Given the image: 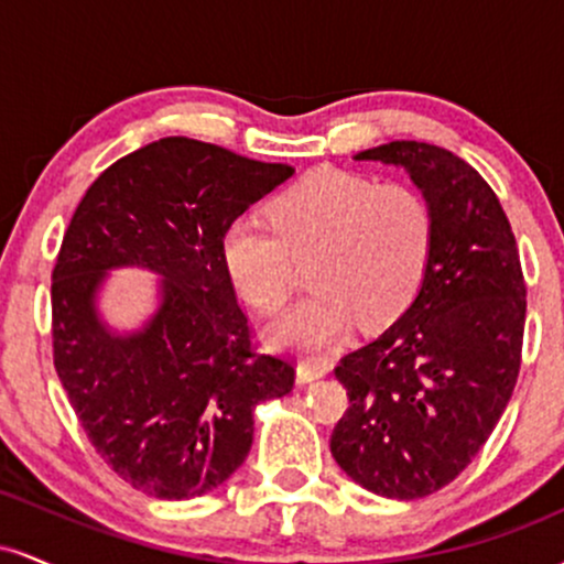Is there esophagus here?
<instances>
[{"mask_svg": "<svg viewBox=\"0 0 564 564\" xmlns=\"http://www.w3.org/2000/svg\"><path fill=\"white\" fill-rule=\"evenodd\" d=\"M328 373H332L328 360H302L296 366V384H313V381L328 377Z\"/></svg>", "mask_w": 564, "mask_h": 564, "instance_id": "34e87169", "label": "esophagus"}]
</instances>
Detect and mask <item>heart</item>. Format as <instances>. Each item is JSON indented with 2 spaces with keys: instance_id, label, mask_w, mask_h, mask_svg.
<instances>
[{
  "instance_id": "obj_1",
  "label": "heart",
  "mask_w": 564,
  "mask_h": 564,
  "mask_svg": "<svg viewBox=\"0 0 564 564\" xmlns=\"http://www.w3.org/2000/svg\"><path fill=\"white\" fill-rule=\"evenodd\" d=\"M275 223L232 219L225 268L262 313L286 304L296 260H310L315 291L268 326V341L294 355H321L368 326L392 321L411 302L432 254V209L416 187L368 174L318 170L275 200Z\"/></svg>"
}]
</instances>
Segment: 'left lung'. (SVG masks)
I'll list each match as a JSON object with an SVG mask.
<instances>
[{"label": "left lung", "mask_w": 564, "mask_h": 564, "mask_svg": "<svg viewBox=\"0 0 564 564\" xmlns=\"http://www.w3.org/2000/svg\"><path fill=\"white\" fill-rule=\"evenodd\" d=\"M355 161L398 166L432 209L416 296L336 366L349 408L332 456L360 488L411 501L456 480L507 411L520 373L525 281L496 193L445 148L394 140Z\"/></svg>", "instance_id": "8db88e82"}]
</instances>
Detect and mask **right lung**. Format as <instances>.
<instances>
[{
	"instance_id": "obj_1",
	"label": "right lung",
	"mask_w": 564,
	"mask_h": 564,
	"mask_svg": "<svg viewBox=\"0 0 564 564\" xmlns=\"http://www.w3.org/2000/svg\"><path fill=\"white\" fill-rule=\"evenodd\" d=\"M294 174L228 148L161 138L84 193L53 270L55 371L121 480L185 501L249 456L254 408L294 387L286 360L251 352L223 241L232 219ZM113 269L159 274L154 310L116 329L99 307Z\"/></svg>"
}]
</instances>
